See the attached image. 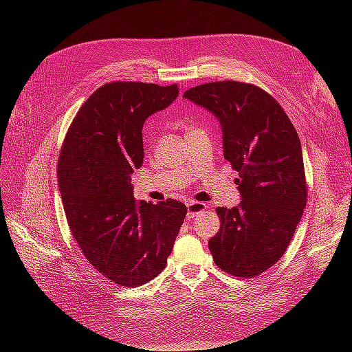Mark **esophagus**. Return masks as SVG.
<instances>
[{"label": "esophagus", "mask_w": 352, "mask_h": 352, "mask_svg": "<svg viewBox=\"0 0 352 352\" xmlns=\"http://www.w3.org/2000/svg\"><path fill=\"white\" fill-rule=\"evenodd\" d=\"M188 208V219H194L197 214H199L201 211H204L207 208L206 202H197V201H190L186 204Z\"/></svg>", "instance_id": "esophagus-1"}]
</instances>
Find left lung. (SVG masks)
Here are the masks:
<instances>
[{
  "label": "left lung",
  "instance_id": "1",
  "mask_svg": "<svg viewBox=\"0 0 352 352\" xmlns=\"http://www.w3.org/2000/svg\"><path fill=\"white\" fill-rule=\"evenodd\" d=\"M184 97L221 126L223 157L235 168L242 201L217 207L220 229L208 241L221 270L254 278L279 261L307 202L300 138L272 95L236 80L210 82Z\"/></svg>",
  "mask_w": 352,
  "mask_h": 352
}]
</instances>
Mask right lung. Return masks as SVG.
Listing matches in <instances>:
<instances>
[{"label":"right lung","mask_w":352,"mask_h":352,"mask_svg":"<svg viewBox=\"0 0 352 352\" xmlns=\"http://www.w3.org/2000/svg\"><path fill=\"white\" fill-rule=\"evenodd\" d=\"M177 95V85L105 83L85 101L61 148L58 189L73 238L117 285L135 287L162 273L186 216L176 199L136 201L132 185L145 120Z\"/></svg>","instance_id":"obj_1"}]
</instances>
